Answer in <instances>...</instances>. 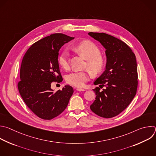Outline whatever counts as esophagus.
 Masks as SVG:
<instances>
[{
    "instance_id": "obj_1",
    "label": "esophagus",
    "mask_w": 156,
    "mask_h": 156,
    "mask_svg": "<svg viewBox=\"0 0 156 156\" xmlns=\"http://www.w3.org/2000/svg\"><path fill=\"white\" fill-rule=\"evenodd\" d=\"M76 89L78 91H84V90H85L84 89H83V88H78V87L76 88Z\"/></svg>"
}]
</instances>
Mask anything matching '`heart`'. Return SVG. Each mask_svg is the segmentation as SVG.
Masks as SVG:
<instances>
[{
    "label": "heart",
    "mask_w": 156,
    "mask_h": 156,
    "mask_svg": "<svg viewBox=\"0 0 156 156\" xmlns=\"http://www.w3.org/2000/svg\"><path fill=\"white\" fill-rule=\"evenodd\" d=\"M76 51L86 59V67L94 76L100 74L106 66V59L102 56L101 50L94 42L90 40H84L74 46ZM58 63L61 67L67 69L69 67V52L67 49L63 50L58 56ZM89 79V73L86 71L74 72L69 74L66 77L68 84L77 87H83Z\"/></svg>",
    "instance_id": "b5f03b06"
}]
</instances>
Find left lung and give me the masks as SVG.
<instances>
[{"label": "left lung", "instance_id": "left-lung-1", "mask_svg": "<svg viewBox=\"0 0 156 156\" xmlns=\"http://www.w3.org/2000/svg\"><path fill=\"white\" fill-rule=\"evenodd\" d=\"M106 49V69L94 83L95 100L90 106L97 115L115 117L123 112L134 98L138 87L136 57L122 40L105 33L89 32ZM105 87L101 91L100 89Z\"/></svg>", "mask_w": 156, "mask_h": 156}]
</instances>
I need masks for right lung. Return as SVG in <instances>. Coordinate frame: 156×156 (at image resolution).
<instances>
[{
  "label": "right lung",
  "instance_id": "1",
  "mask_svg": "<svg viewBox=\"0 0 156 156\" xmlns=\"http://www.w3.org/2000/svg\"><path fill=\"white\" fill-rule=\"evenodd\" d=\"M73 38L63 34H51L34 43L23 58L18 90L28 108L41 119L50 120L59 116L73 93L68 85L56 92L51 88L53 82L62 81L59 51Z\"/></svg>",
  "mask_w": 156,
  "mask_h": 156
}]
</instances>
